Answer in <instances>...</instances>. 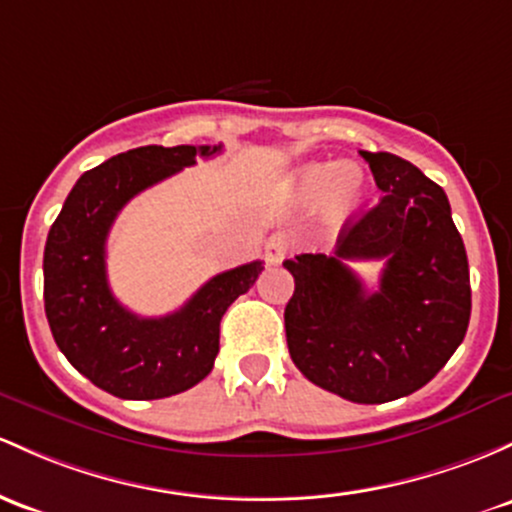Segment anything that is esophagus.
Segmentation results:
<instances>
[{
  "instance_id": "obj_1",
  "label": "esophagus",
  "mask_w": 512,
  "mask_h": 512,
  "mask_svg": "<svg viewBox=\"0 0 512 512\" xmlns=\"http://www.w3.org/2000/svg\"><path fill=\"white\" fill-rule=\"evenodd\" d=\"M286 255H289V240H286L282 233L272 235L265 245V260L269 265H282Z\"/></svg>"
}]
</instances>
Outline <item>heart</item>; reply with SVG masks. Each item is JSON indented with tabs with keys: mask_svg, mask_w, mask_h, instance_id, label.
Wrapping results in <instances>:
<instances>
[{
	"mask_svg": "<svg viewBox=\"0 0 512 512\" xmlns=\"http://www.w3.org/2000/svg\"><path fill=\"white\" fill-rule=\"evenodd\" d=\"M367 192V174L359 165L335 160L308 162L289 179V199L301 209L320 204L323 221L340 228L357 216Z\"/></svg>",
	"mask_w": 512,
	"mask_h": 512,
	"instance_id": "heart-1",
	"label": "heart"
}]
</instances>
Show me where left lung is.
Returning a JSON list of instances; mask_svg holds the SVG:
<instances>
[{
  "label": "left lung",
  "mask_w": 512,
  "mask_h": 512,
  "mask_svg": "<svg viewBox=\"0 0 512 512\" xmlns=\"http://www.w3.org/2000/svg\"><path fill=\"white\" fill-rule=\"evenodd\" d=\"M369 162L381 199L338 235L335 255L303 252L284 267L289 355L320 389L386 403L423 389L462 345L471 316L469 262L440 184L391 153ZM347 259H386L367 292Z\"/></svg>",
  "instance_id": "8db88e82"
}]
</instances>
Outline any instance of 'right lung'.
Wrapping results in <instances>:
<instances>
[{
    "mask_svg": "<svg viewBox=\"0 0 512 512\" xmlns=\"http://www.w3.org/2000/svg\"><path fill=\"white\" fill-rule=\"evenodd\" d=\"M221 145H145L84 172L50 226L43 299L60 352L94 386L126 401H153L199 384L218 355L221 318L257 282L260 260L216 274L179 311L143 318L111 294L106 238L133 196L192 167Z\"/></svg>",
    "mask_w": 512,
    "mask_h": 512,
    "instance_id": "add662e5",
    "label": "right lung"
}]
</instances>
